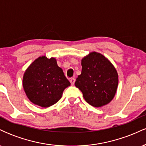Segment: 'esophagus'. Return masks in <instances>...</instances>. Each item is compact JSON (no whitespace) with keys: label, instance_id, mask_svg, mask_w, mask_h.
<instances>
[{"label":"esophagus","instance_id":"obj_1","mask_svg":"<svg viewBox=\"0 0 146 146\" xmlns=\"http://www.w3.org/2000/svg\"><path fill=\"white\" fill-rule=\"evenodd\" d=\"M69 80H70V82L71 83L72 85L74 84V83H75V78H71L69 79Z\"/></svg>","mask_w":146,"mask_h":146}]
</instances>
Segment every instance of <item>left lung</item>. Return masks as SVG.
<instances>
[{"mask_svg": "<svg viewBox=\"0 0 146 146\" xmlns=\"http://www.w3.org/2000/svg\"><path fill=\"white\" fill-rule=\"evenodd\" d=\"M82 66L75 86L93 106L108 104L115 96L118 85V75L113 65L102 54L93 52L83 58Z\"/></svg>", "mask_w": 146, "mask_h": 146, "instance_id": "obj_1", "label": "left lung"}]
</instances>
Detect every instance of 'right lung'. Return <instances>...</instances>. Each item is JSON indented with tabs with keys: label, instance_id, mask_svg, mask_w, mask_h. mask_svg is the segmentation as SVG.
<instances>
[{
	"label": "right lung",
	"instance_id": "1",
	"mask_svg": "<svg viewBox=\"0 0 146 146\" xmlns=\"http://www.w3.org/2000/svg\"><path fill=\"white\" fill-rule=\"evenodd\" d=\"M23 88L29 100L46 108L61 98L64 90L71 85L56 60L42 56L35 60L25 71Z\"/></svg>",
	"mask_w": 146,
	"mask_h": 146
}]
</instances>
